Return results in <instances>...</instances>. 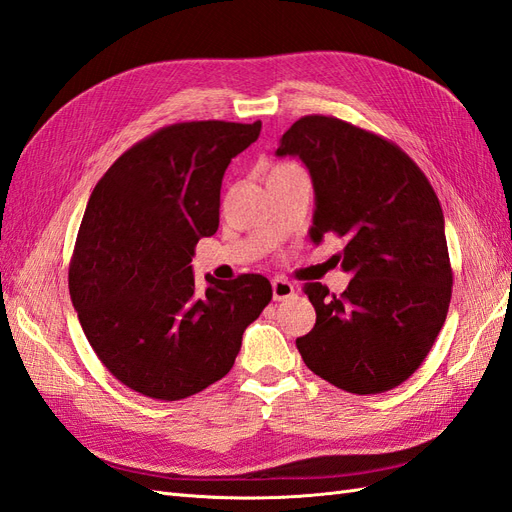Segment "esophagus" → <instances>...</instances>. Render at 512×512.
Listing matches in <instances>:
<instances>
[{
	"mask_svg": "<svg viewBox=\"0 0 512 512\" xmlns=\"http://www.w3.org/2000/svg\"><path fill=\"white\" fill-rule=\"evenodd\" d=\"M273 288V301H286L294 294V286L288 280H282V277H275L271 282Z\"/></svg>",
	"mask_w": 512,
	"mask_h": 512,
	"instance_id": "esophagus-1",
	"label": "esophagus"
}]
</instances>
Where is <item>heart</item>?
I'll return each instance as SVG.
<instances>
[{"label": "heart", "instance_id": "b5f03b06", "mask_svg": "<svg viewBox=\"0 0 512 512\" xmlns=\"http://www.w3.org/2000/svg\"><path fill=\"white\" fill-rule=\"evenodd\" d=\"M294 164H290V162H282V164H275L273 166V170H271V173H277V170H286V168H292Z\"/></svg>", "mask_w": 512, "mask_h": 512}]
</instances>
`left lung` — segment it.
Wrapping results in <instances>:
<instances>
[{"label":"left lung","instance_id":"left-lung-1","mask_svg":"<svg viewBox=\"0 0 512 512\" xmlns=\"http://www.w3.org/2000/svg\"><path fill=\"white\" fill-rule=\"evenodd\" d=\"M277 156H297L316 194L309 237H346L348 288L305 294L316 324L297 339L316 376L356 395L391 391L421 367L446 320L453 269L444 215L423 170L386 138L327 115H305Z\"/></svg>","mask_w":512,"mask_h":512}]
</instances>
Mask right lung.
Masks as SVG:
<instances>
[{
	"instance_id": "add662e5",
	"label": "right lung",
	"mask_w": 512,
	"mask_h": 512,
	"mask_svg": "<svg viewBox=\"0 0 512 512\" xmlns=\"http://www.w3.org/2000/svg\"><path fill=\"white\" fill-rule=\"evenodd\" d=\"M262 123L185 121L132 145L89 196L70 260V297L87 342L128 389L177 401L235 365L241 337L273 297L267 277H207L192 256L220 226L230 160Z\"/></svg>"
}]
</instances>
